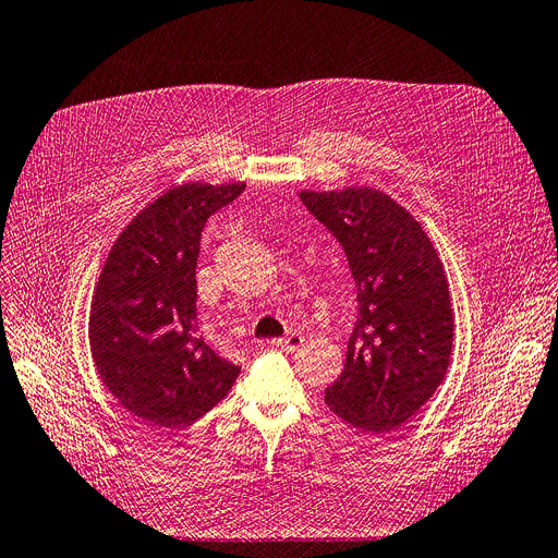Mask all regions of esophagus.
<instances>
[{"instance_id": "34e87169", "label": "esophagus", "mask_w": 558, "mask_h": 558, "mask_svg": "<svg viewBox=\"0 0 558 558\" xmlns=\"http://www.w3.org/2000/svg\"><path fill=\"white\" fill-rule=\"evenodd\" d=\"M303 342H305V337L301 332H289L282 339H271V347L278 349V351L294 353V351H299L303 347Z\"/></svg>"}]
</instances>
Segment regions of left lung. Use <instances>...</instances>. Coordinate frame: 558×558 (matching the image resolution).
I'll list each match as a JSON object with an SVG mask.
<instances>
[{
  "mask_svg": "<svg viewBox=\"0 0 558 558\" xmlns=\"http://www.w3.org/2000/svg\"><path fill=\"white\" fill-rule=\"evenodd\" d=\"M299 196L342 244L357 289L344 372L326 405L365 433L399 428L438 390L451 357L453 312L438 251L415 216L378 189Z\"/></svg>",
  "mask_w": 558,
  "mask_h": 558,
  "instance_id": "1",
  "label": "left lung"
}]
</instances>
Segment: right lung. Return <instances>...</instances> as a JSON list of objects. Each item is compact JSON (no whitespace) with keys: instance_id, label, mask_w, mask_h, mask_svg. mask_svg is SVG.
<instances>
[{"instance_id":"add662e5","label":"right lung","mask_w":558,"mask_h":558,"mask_svg":"<svg viewBox=\"0 0 558 558\" xmlns=\"http://www.w3.org/2000/svg\"><path fill=\"white\" fill-rule=\"evenodd\" d=\"M244 189L171 186L120 232L102 266L88 317L90 355L120 405L150 426L196 422L241 372L198 337L196 264L207 219Z\"/></svg>"}]
</instances>
